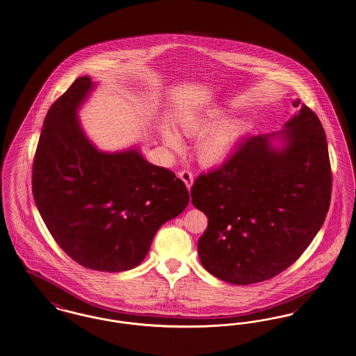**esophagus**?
<instances>
[{
    "label": "esophagus",
    "instance_id": "obj_1",
    "mask_svg": "<svg viewBox=\"0 0 356 356\" xmlns=\"http://www.w3.org/2000/svg\"><path fill=\"white\" fill-rule=\"evenodd\" d=\"M178 177L185 182V185H186L187 188H190L191 185H193V179H194V175H193V172L191 171H188V170H182V171H179L178 172Z\"/></svg>",
    "mask_w": 356,
    "mask_h": 356
}]
</instances>
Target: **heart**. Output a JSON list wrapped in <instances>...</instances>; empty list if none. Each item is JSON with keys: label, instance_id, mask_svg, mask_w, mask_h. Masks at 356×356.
Instances as JSON below:
<instances>
[{"label": "heart", "instance_id": "1", "mask_svg": "<svg viewBox=\"0 0 356 356\" xmlns=\"http://www.w3.org/2000/svg\"><path fill=\"white\" fill-rule=\"evenodd\" d=\"M225 116L221 108H209L200 113H186L179 119V129L188 138L204 135L198 142L197 158L207 168L225 163L236 150L238 142L252 129L248 120H225ZM163 138L172 150L182 149V143L174 132L165 130Z\"/></svg>", "mask_w": 356, "mask_h": 356}]
</instances>
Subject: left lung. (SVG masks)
Instances as JSON below:
<instances>
[{"label": "left lung", "mask_w": 356, "mask_h": 356, "mask_svg": "<svg viewBox=\"0 0 356 356\" xmlns=\"http://www.w3.org/2000/svg\"><path fill=\"white\" fill-rule=\"evenodd\" d=\"M285 130L248 138L190 190L209 220L198 240L206 270L248 285L269 280L299 259L318 234L331 202L332 174L324 129L300 100ZM282 133L284 146L271 139Z\"/></svg>", "instance_id": "1"}]
</instances>
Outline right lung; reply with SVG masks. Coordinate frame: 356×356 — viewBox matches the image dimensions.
Returning a JSON list of instances; mask_svg holds the SVG:
<instances>
[{
  "label": "right lung",
  "mask_w": 356,
  "mask_h": 356,
  "mask_svg": "<svg viewBox=\"0 0 356 356\" xmlns=\"http://www.w3.org/2000/svg\"><path fill=\"white\" fill-rule=\"evenodd\" d=\"M94 88L79 77L51 106L33 159L32 191L57 245L84 268L123 272L149 253L156 230L186 209V185L136 149L99 151L77 110Z\"/></svg>",
  "instance_id": "add662e5"
}]
</instances>
